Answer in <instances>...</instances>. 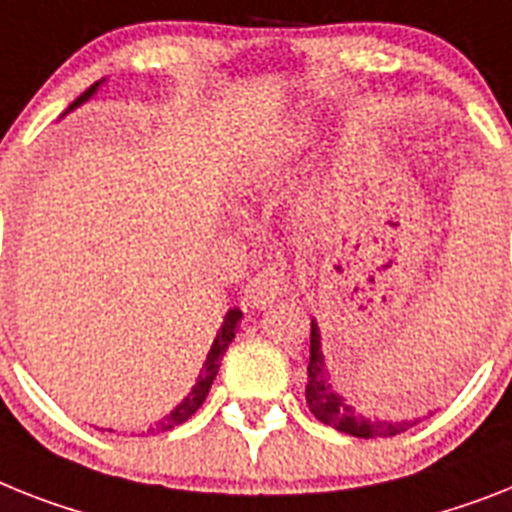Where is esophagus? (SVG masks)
<instances>
[{
	"label": "esophagus",
	"mask_w": 512,
	"mask_h": 512,
	"mask_svg": "<svg viewBox=\"0 0 512 512\" xmlns=\"http://www.w3.org/2000/svg\"><path fill=\"white\" fill-rule=\"evenodd\" d=\"M287 272L282 266L272 264L266 266L264 272H259L253 280H248L246 290H243V306L246 308H266L274 303L280 295L287 293Z\"/></svg>",
	"instance_id": "34e87169"
}]
</instances>
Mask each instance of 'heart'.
Masks as SVG:
<instances>
[{
    "label": "heart",
    "mask_w": 512,
    "mask_h": 512,
    "mask_svg": "<svg viewBox=\"0 0 512 512\" xmlns=\"http://www.w3.org/2000/svg\"><path fill=\"white\" fill-rule=\"evenodd\" d=\"M303 141H306V133H301V135H298V138H295V141H293V146H301Z\"/></svg>",
    "instance_id": "obj_1"
}]
</instances>
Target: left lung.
Wrapping results in <instances>:
<instances>
[{
  "label": "left lung",
  "mask_w": 512,
  "mask_h": 512,
  "mask_svg": "<svg viewBox=\"0 0 512 512\" xmlns=\"http://www.w3.org/2000/svg\"><path fill=\"white\" fill-rule=\"evenodd\" d=\"M337 379H340V374L329 371L327 358H324L319 324L311 319V358H308L306 403L308 411L314 413L322 424L332 426L337 432L350 434V437L374 439L403 434L421 421V418H398V421H390V418L361 413L350 400L342 398V392L337 390Z\"/></svg>",
  "instance_id": "1"
}]
</instances>
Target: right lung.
Instances as JSON below:
<instances>
[{
  "instance_id": "obj_1",
  "label": "right lung",
  "mask_w": 512,
  "mask_h": 512,
  "mask_svg": "<svg viewBox=\"0 0 512 512\" xmlns=\"http://www.w3.org/2000/svg\"><path fill=\"white\" fill-rule=\"evenodd\" d=\"M101 83H104V80H96L94 86L88 88V91H83V94H80L78 99H75L73 104L67 107V112H73V109H78L80 104H86V101L91 99V96H94L96 91H99ZM65 114H62V117H65ZM240 319H243V311H240V308H230V311H227L225 322H222V327H219L217 337H214V342H211L209 353H206L204 366H201V371H198V379H196V384H193V390H190L188 395H185L183 403L177 405V408L170 413V416H164L162 421H159V424L151 426L149 432H170V429L180 426V424H183V421H188V418L193 416V413H196L198 408H201V405H204L206 395H209V390H211V382H214V377H217L219 363H222V356H225L227 348H230V342L235 340V332H238V322H240ZM109 432H112V429H109Z\"/></svg>"
}]
</instances>
